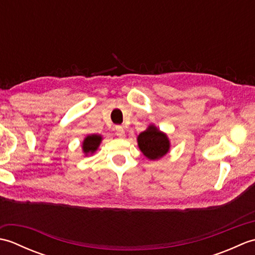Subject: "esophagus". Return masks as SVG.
Segmentation results:
<instances>
[{"mask_svg": "<svg viewBox=\"0 0 255 255\" xmlns=\"http://www.w3.org/2000/svg\"><path fill=\"white\" fill-rule=\"evenodd\" d=\"M115 133L118 137H124L125 136V130L122 126H116L115 127Z\"/></svg>", "mask_w": 255, "mask_h": 255, "instance_id": "esophagus-1", "label": "esophagus"}]
</instances>
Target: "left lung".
I'll use <instances>...</instances> for the list:
<instances>
[{
	"label": "left lung",
	"instance_id": "1",
	"mask_svg": "<svg viewBox=\"0 0 255 255\" xmlns=\"http://www.w3.org/2000/svg\"><path fill=\"white\" fill-rule=\"evenodd\" d=\"M138 147L149 160H158L170 150V140L154 125L145 129L137 138Z\"/></svg>",
	"mask_w": 255,
	"mask_h": 255
}]
</instances>
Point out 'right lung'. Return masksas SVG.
Instances as JSON below:
<instances>
[{"label":"right lung","mask_w":255,"mask_h":255,"mask_svg":"<svg viewBox=\"0 0 255 255\" xmlns=\"http://www.w3.org/2000/svg\"><path fill=\"white\" fill-rule=\"evenodd\" d=\"M101 141L102 136H100V134H89V136H86L82 143V149L85 155L94 153L99 148Z\"/></svg>","instance_id":"add662e5"}]
</instances>
